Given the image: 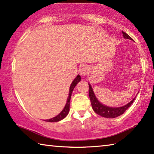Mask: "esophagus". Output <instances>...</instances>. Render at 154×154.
<instances>
[{
	"mask_svg": "<svg viewBox=\"0 0 154 154\" xmlns=\"http://www.w3.org/2000/svg\"><path fill=\"white\" fill-rule=\"evenodd\" d=\"M88 70H89V68L88 66L83 65V66H80L79 70V74L82 75V76L84 77L88 74Z\"/></svg>",
	"mask_w": 154,
	"mask_h": 154,
	"instance_id": "obj_1",
	"label": "esophagus"
}]
</instances>
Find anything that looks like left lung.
Instances as JSON below:
<instances>
[{"mask_svg": "<svg viewBox=\"0 0 154 154\" xmlns=\"http://www.w3.org/2000/svg\"><path fill=\"white\" fill-rule=\"evenodd\" d=\"M122 33H123V35L124 38L133 40L132 38H131L128 34L123 32V31H122ZM88 85H89V97H90V102H91L92 109H93V110L96 112L97 114H99V115L103 117H106V118L114 119V118H116L117 116H121V114H123L124 112L126 111V109H128L131 104H132L134 101L136 99V97H134V98L131 100L130 102H129L128 103H127L123 106L119 107V108H112V107L105 106V105L102 104L101 102H99V100L97 99V97L94 94V92L93 91V89H92V88L90 83H88Z\"/></svg>", "mask_w": 154, "mask_h": 154, "instance_id": "1", "label": "left lung"}]
</instances>
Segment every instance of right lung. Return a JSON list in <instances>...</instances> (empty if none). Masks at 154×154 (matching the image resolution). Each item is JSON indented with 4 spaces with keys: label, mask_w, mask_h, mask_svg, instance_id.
Masks as SVG:
<instances>
[{
    "label": "right lung",
    "mask_w": 154,
    "mask_h": 154,
    "mask_svg": "<svg viewBox=\"0 0 154 154\" xmlns=\"http://www.w3.org/2000/svg\"><path fill=\"white\" fill-rule=\"evenodd\" d=\"M81 76L79 75H77V76L75 77V79L73 80V82H72V84H70V88H69V92H68V97L67 98V101H66V103L64 109H62V111L60 112V113L58 114L55 117H53L52 119H46V120H45L46 122H51V123H53V122H57L60 121L62 119H64L66 116L68 115V112H69L70 110V98H71V95H72V92L74 90L75 87L76 86V85L79 83L80 81H81Z\"/></svg>",
    "instance_id": "obj_1"
}]
</instances>
